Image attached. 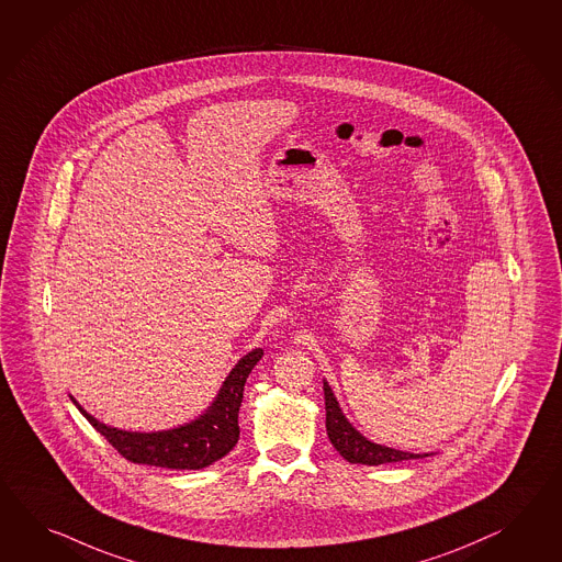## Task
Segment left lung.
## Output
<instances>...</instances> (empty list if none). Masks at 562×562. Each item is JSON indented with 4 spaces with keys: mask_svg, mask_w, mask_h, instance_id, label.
Returning <instances> with one entry per match:
<instances>
[{
    "mask_svg": "<svg viewBox=\"0 0 562 562\" xmlns=\"http://www.w3.org/2000/svg\"><path fill=\"white\" fill-rule=\"evenodd\" d=\"M323 392H325V411H327V435L333 447L339 451L345 461L359 463V465H383V463H397V461H411V459H425L432 454V452L420 454V452L397 451L392 447L371 442L345 418L327 380H323Z\"/></svg>",
    "mask_w": 562,
    "mask_h": 562,
    "instance_id": "obj_1",
    "label": "left lung"
}]
</instances>
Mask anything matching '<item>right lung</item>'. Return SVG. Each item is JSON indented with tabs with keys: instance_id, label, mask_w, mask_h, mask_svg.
Returning <instances> with one entry per match:
<instances>
[{
	"instance_id": "obj_1",
	"label": "right lung",
	"mask_w": 562,
	"mask_h": 562,
	"mask_svg": "<svg viewBox=\"0 0 562 562\" xmlns=\"http://www.w3.org/2000/svg\"><path fill=\"white\" fill-rule=\"evenodd\" d=\"M261 356V349H254L241 357L225 378L213 404L199 418L170 430H120L99 423L75 397L70 396V400L97 432L108 438L111 447H115L127 461L166 469H203L223 459L239 440L237 414L244 400V385Z\"/></svg>"
}]
</instances>
